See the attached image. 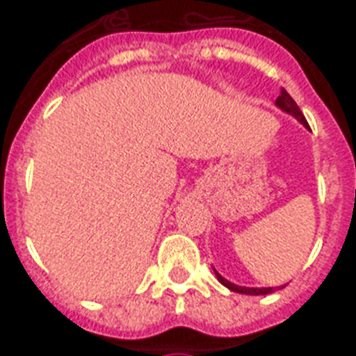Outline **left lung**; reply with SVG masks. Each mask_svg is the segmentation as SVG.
I'll list each match as a JSON object with an SVG mask.
<instances>
[{"instance_id": "obj_1", "label": "left lung", "mask_w": 356, "mask_h": 356, "mask_svg": "<svg viewBox=\"0 0 356 356\" xmlns=\"http://www.w3.org/2000/svg\"><path fill=\"white\" fill-rule=\"evenodd\" d=\"M275 105H277V107H279V108H281L282 113H286V114H290V116H293V118L298 120L299 123H303V127H307V129H309V131H310L309 123H307V120H305L303 113H301V111H299L298 103L293 102L292 96H290V94H288V92L284 90V88H281V96L277 97ZM214 273H216L218 281L222 282L223 286H227L229 290H233V292L245 293V296H266V293H271V292H275V290H277V288H273V286H268V288H249V286H238V284H234V282L227 281V279H225V277L220 275V273H218L216 270H214ZM281 288H282V286H281Z\"/></svg>"}]
</instances>
